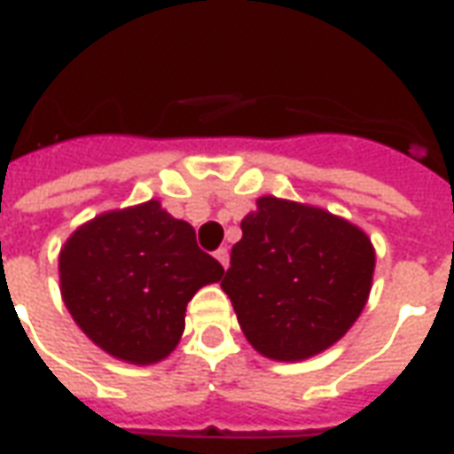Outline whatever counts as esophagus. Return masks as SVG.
<instances>
[{
    "label": "esophagus",
    "mask_w": 454,
    "mask_h": 454,
    "mask_svg": "<svg viewBox=\"0 0 454 454\" xmlns=\"http://www.w3.org/2000/svg\"><path fill=\"white\" fill-rule=\"evenodd\" d=\"M216 260L223 267L231 265V253H228V247H218V250H216Z\"/></svg>",
    "instance_id": "esophagus-1"
}]
</instances>
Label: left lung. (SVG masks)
I'll return each instance as SVG.
<instances>
[{"instance_id": "obj_1", "label": "left lung", "mask_w": 454, "mask_h": 454, "mask_svg": "<svg viewBox=\"0 0 454 454\" xmlns=\"http://www.w3.org/2000/svg\"><path fill=\"white\" fill-rule=\"evenodd\" d=\"M221 286L257 352L306 360L348 333L370 296L374 247L360 228L277 197L240 221Z\"/></svg>"}]
</instances>
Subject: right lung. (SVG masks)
<instances>
[{
    "label": "right lung",
    "mask_w": 454,
    "mask_h": 454,
    "mask_svg": "<svg viewBox=\"0 0 454 454\" xmlns=\"http://www.w3.org/2000/svg\"><path fill=\"white\" fill-rule=\"evenodd\" d=\"M221 275V262L197 246L194 228L158 201L102 214L60 250V289L74 324L133 364L175 350L189 299Z\"/></svg>",
    "instance_id": "add662e5"
}]
</instances>
